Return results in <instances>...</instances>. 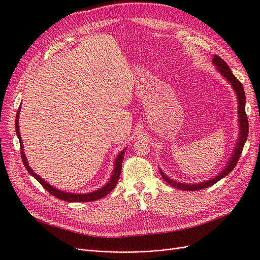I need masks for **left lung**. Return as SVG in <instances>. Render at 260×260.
<instances>
[{
    "label": "left lung",
    "mask_w": 260,
    "mask_h": 260,
    "mask_svg": "<svg viewBox=\"0 0 260 260\" xmlns=\"http://www.w3.org/2000/svg\"><path fill=\"white\" fill-rule=\"evenodd\" d=\"M213 63L214 65H216L217 71L222 74L226 80H228L230 83H232L234 90L236 91L237 98H238V114H239V125H240V135H239V139L236 145V148L234 150V154L230 157L227 166L225 167V169L220 172L218 176H216L214 179H211L209 181L203 182V183L199 184H184V183H180V182H176L174 180L169 179L167 176L164 175V172L160 171V176L161 178L164 179L169 185H171L172 187H176L178 189H182V190H199L203 188H207L209 186H212L213 184H215L217 181H219L220 179H223L224 177H226L230 171H233V169L236 167L237 162L240 158V155H241L244 143L247 139V135H248V120H247V115L245 113V93H244V89L242 83L240 82L237 77H235V75L233 74V72L230 71L229 66L227 65V63L220 59L218 55H214L213 56Z\"/></svg>",
    "instance_id": "8db88e82"
}]
</instances>
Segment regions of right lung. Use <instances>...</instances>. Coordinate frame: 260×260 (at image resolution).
Listing matches in <instances>:
<instances>
[{"instance_id": "right-lung-1", "label": "right lung", "mask_w": 260, "mask_h": 260, "mask_svg": "<svg viewBox=\"0 0 260 260\" xmlns=\"http://www.w3.org/2000/svg\"><path fill=\"white\" fill-rule=\"evenodd\" d=\"M19 112H20V107H19L18 111H17V115H16V133L17 136L19 138V141H20V149H21V158L23 161V165L25 166L26 170L30 172V175L33 176L40 183L44 186L45 189H47L51 195H53L54 197L59 198L61 200L64 201H70V203H88V201H95L98 199H101L105 196H107L110 191L114 188V186L117 185L118 180L120 178L121 175V168H122V162H123V158H124V150L121 151L120 154L118 155L117 159H115V164H114V169L112 172V176L110 178V180L108 181V183L104 185L101 189H98L95 191H92V193L89 194H73V193H65V191H62L60 189H56L53 186H51L50 184H48L47 182H45L42 178L38 177L35 172L31 169V167L28 166L27 160L25 158L24 152H23V147H22V140H21V136H20V132H19V123H18V119H19Z\"/></svg>"}]
</instances>
